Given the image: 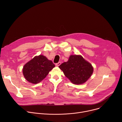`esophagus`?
<instances>
[{"mask_svg":"<svg viewBox=\"0 0 122 122\" xmlns=\"http://www.w3.org/2000/svg\"><path fill=\"white\" fill-rule=\"evenodd\" d=\"M61 63L60 62H58L57 63H56V66H59L61 65Z\"/></svg>","mask_w":122,"mask_h":122,"instance_id":"34e87169","label":"esophagus"}]
</instances>
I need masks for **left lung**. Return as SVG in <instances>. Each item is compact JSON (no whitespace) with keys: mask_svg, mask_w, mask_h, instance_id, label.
Masks as SVG:
<instances>
[{"mask_svg":"<svg viewBox=\"0 0 122 122\" xmlns=\"http://www.w3.org/2000/svg\"><path fill=\"white\" fill-rule=\"evenodd\" d=\"M59 67L63 71L65 75L76 84L84 83L93 72L92 65L81 56H71L67 62L62 63Z\"/></svg>","mask_w":122,"mask_h":122,"instance_id":"1","label":"left lung"}]
</instances>
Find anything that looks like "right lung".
<instances>
[{"label":"right lung","mask_w":122,"mask_h":122,"mask_svg":"<svg viewBox=\"0 0 122 122\" xmlns=\"http://www.w3.org/2000/svg\"><path fill=\"white\" fill-rule=\"evenodd\" d=\"M55 66L51 61L42 55H40L35 57L24 66L23 72L27 81L37 84L43 80Z\"/></svg>","instance_id":"1"}]
</instances>
